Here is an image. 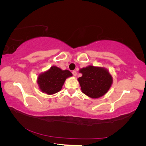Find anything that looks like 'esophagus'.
Returning a JSON list of instances; mask_svg holds the SVG:
<instances>
[{
	"mask_svg": "<svg viewBox=\"0 0 146 146\" xmlns=\"http://www.w3.org/2000/svg\"><path fill=\"white\" fill-rule=\"evenodd\" d=\"M72 73L74 76H76V71H72Z\"/></svg>",
	"mask_w": 146,
	"mask_h": 146,
	"instance_id": "obj_1",
	"label": "esophagus"
}]
</instances>
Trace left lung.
<instances>
[{"label": "left lung", "instance_id": "left-lung-1", "mask_svg": "<svg viewBox=\"0 0 146 146\" xmlns=\"http://www.w3.org/2000/svg\"><path fill=\"white\" fill-rule=\"evenodd\" d=\"M82 74L78 78L82 93L92 98L102 97L108 92L113 83L112 76L106 69L89 66L80 69Z\"/></svg>", "mask_w": 146, "mask_h": 146}]
</instances>
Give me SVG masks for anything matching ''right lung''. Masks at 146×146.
Wrapping results in <instances>:
<instances>
[{
    "label": "right lung",
    "mask_w": 146,
    "mask_h": 146,
    "mask_svg": "<svg viewBox=\"0 0 146 146\" xmlns=\"http://www.w3.org/2000/svg\"><path fill=\"white\" fill-rule=\"evenodd\" d=\"M71 76L72 73L70 71L62 70L56 66H52L38 75L37 83L42 92L53 95L61 90L66 79Z\"/></svg>",
    "instance_id": "obj_1"
}]
</instances>
